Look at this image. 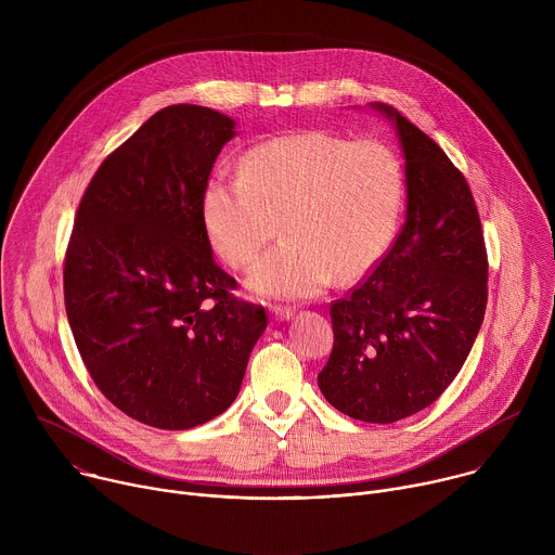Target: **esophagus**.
Here are the masks:
<instances>
[{
    "label": "esophagus",
    "mask_w": 555,
    "mask_h": 555,
    "mask_svg": "<svg viewBox=\"0 0 555 555\" xmlns=\"http://www.w3.org/2000/svg\"><path fill=\"white\" fill-rule=\"evenodd\" d=\"M294 315V311L289 307H283V305H274L272 307V319L274 321H289Z\"/></svg>",
    "instance_id": "1"
}]
</instances>
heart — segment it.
I'll return each mask as SVG.
<instances>
[{
  "label": "heart",
  "mask_w": 555,
  "mask_h": 555,
  "mask_svg": "<svg viewBox=\"0 0 555 555\" xmlns=\"http://www.w3.org/2000/svg\"><path fill=\"white\" fill-rule=\"evenodd\" d=\"M404 193L402 165L379 140H349L325 129L255 144L242 173L215 171L202 193L212 250L248 268L281 232L285 240L253 270L255 289L307 298L334 279H362L386 253Z\"/></svg>",
  "instance_id": "heart-1"
}]
</instances>
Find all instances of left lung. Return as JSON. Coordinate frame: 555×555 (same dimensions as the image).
Here are the masks:
<instances>
[{
    "label": "left lung",
    "instance_id": "left-lung-1",
    "mask_svg": "<svg viewBox=\"0 0 555 555\" xmlns=\"http://www.w3.org/2000/svg\"><path fill=\"white\" fill-rule=\"evenodd\" d=\"M406 223L382 261L332 302L334 349L319 373L340 413L392 424L430 406L461 371L488 305V250L477 204L443 149L398 109Z\"/></svg>",
    "mask_w": 555,
    "mask_h": 555
}]
</instances>
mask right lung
<instances>
[{
  "label": "right lung",
  "mask_w": 555,
  "mask_h": 555,
  "mask_svg": "<svg viewBox=\"0 0 555 555\" xmlns=\"http://www.w3.org/2000/svg\"><path fill=\"white\" fill-rule=\"evenodd\" d=\"M234 120L199 105L153 114L112 151L78 204L63 296L78 353L140 424L186 430L236 398L268 325L212 259L202 193Z\"/></svg>",
  "instance_id": "obj_1"
}]
</instances>
